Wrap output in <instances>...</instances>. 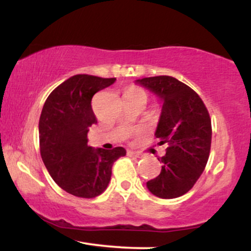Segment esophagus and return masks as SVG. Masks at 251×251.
<instances>
[{"label":"esophagus","mask_w":251,"mask_h":251,"mask_svg":"<svg viewBox=\"0 0 251 251\" xmlns=\"http://www.w3.org/2000/svg\"><path fill=\"white\" fill-rule=\"evenodd\" d=\"M127 154L129 155V157H134V158H142L143 157L142 154L138 153V152H135V151H128Z\"/></svg>","instance_id":"34e87169"}]
</instances>
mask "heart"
<instances>
[{"mask_svg": "<svg viewBox=\"0 0 251 251\" xmlns=\"http://www.w3.org/2000/svg\"><path fill=\"white\" fill-rule=\"evenodd\" d=\"M132 93H143V94H145V93H144V92L142 91V89L138 88V87H129V88L126 89L125 94H132Z\"/></svg>", "mask_w": 251, "mask_h": 251, "instance_id": "1", "label": "heart"}]
</instances>
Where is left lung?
<instances>
[{"label": "left lung", "mask_w": 251, "mask_h": 251, "mask_svg": "<svg viewBox=\"0 0 251 251\" xmlns=\"http://www.w3.org/2000/svg\"><path fill=\"white\" fill-rule=\"evenodd\" d=\"M135 83L149 89L162 105L154 135L168 144L162 171L146 183L149 191L171 200L192 189L205 169L211 148V120L197 93L176 77H143Z\"/></svg>", "instance_id": "left-lung-1"}]
</instances>
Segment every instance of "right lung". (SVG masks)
<instances>
[{
	"mask_svg": "<svg viewBox=\"0 0 251 251\" xmlns=\"http://www.w3.org/2000/svg\"><path fill=\"white\" fill-rule=\"evenodd\" d=\"M116 79L76 74L48 96L39 122L40 152L54 181L68 194L93 198L107 188L112 165L126 154L113 150L88 146L87 132L97 118L92 98Z\"/></svg>",
	"mask_w": 251,
	"mask_h": 251,
	"instance_id": "1",
	"label": "right lung"
}]
</instances>
